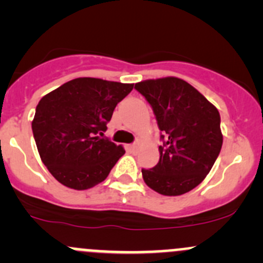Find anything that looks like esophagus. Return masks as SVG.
I'll return each instance as SVG.
<instances>
[{
  "mask_svg": "<svg viewBox=\"0 0 263 263\" xmlns=\"http://www.w3.org/2000/svg\"><path fill=\"white\" fill-rule=\"evenodd\" d=\"M140 142L137 141V142H135V144H132V145H129V150L132 151V153H137V151L140 150Z\"/></svg>",
  "mask_w": 263,
  "mask_h": 263,
  "instance_id": "34e87169",
  "label": "esophagus"
}]
</instances>
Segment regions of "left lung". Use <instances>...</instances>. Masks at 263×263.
I'll return each mask as SVG.
<instances>
[{
  "label": "left lung",
  "instance_id": "left-lung-1",
  "mask_svg": "<svg viewBox=\"0 0 263 263\" xmlns=\"http://www.w3.org/2000/svg\"><path fill=\"white\" fill-rule=\"evenodd\" d=\"M135 89L153 108L163 141L159 163L141 171L145 183L164 196L190 192L205 179L221 150L219 110L178 78L145 80Z\"/></svg>",
  "mask_w": 263,
  "mask_h": 263
}]
</instances>
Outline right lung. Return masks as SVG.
I'll return each mask as SVG.
<instances>
[{
  "instance_id": "add662e5",
  "label": "right lung",
  "mask_w": 263,
  "mask_h": 263,
  "mask_svg": "<svg viewBox=\"0 0 263 263\" xmlns=\"http://www.w3.org/2000/svg\"><path fill=\"white\" fill-rule=\"evenodd\" d=\"M132 89L134 84L79 78L42 98L31 129L42 161L58 182L82 191L107 178L124 148L103 132Z\"/></svg>"
}]
</instances>
